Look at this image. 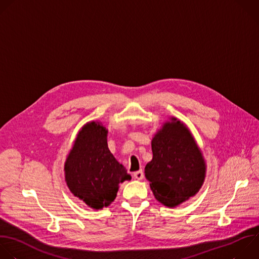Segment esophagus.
I'll list each match as a JSON object with an SVG mask.
<instances>
[{
    "label": "esophagus",
    "instance_id": "1",
    "mask_svg": "<svg viewBox=\"0 0 259 259\" xmlns=\"http://www.w3.org/2000/svg\"><path fill=\"white\" fill-rule=\"evenodd\" d=\"M133 176H134L135 179H137V180H142L143 177H144V174H143V171L140 169V170L135 171V173L133 174Z\"/></svg>",
    "mask_w": 259,
    "mask_h": 259
}]
</instances>
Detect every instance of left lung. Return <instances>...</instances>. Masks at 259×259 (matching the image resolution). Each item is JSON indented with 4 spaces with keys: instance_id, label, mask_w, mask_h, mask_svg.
<instances>
[{
    "instance_id": "obj_1",
    "label": "left lung",
    "mask_w": 259,
    "mask_h": 259,
    "mask_svg": "<svg viewBox=\"0 0 259 259\" xmlns=\"http://www.w3.org/2000/svg\"><path fill=\"white\" fill-rule=\"evenodd\" d=\"M152 159L145 165V178L154 197L175 207L201 188L206 165L192 134L184 123L170 118L151 140Z\"/></svg>"
}]
</instances>
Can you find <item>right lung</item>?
<instances>
[{"label": "right lung", "instance_id": "right-lung-1", "mask_svg": "<svg viewBox=\"0 0 259 259\" xmlns=\"http://www.w3.org/2000/svg\"><path fill=\"white\" fill-rule=\"evenodd\" d=\"M108 130L101 122L86 123L78 132L64 170L74 196L94 209L109 206L116 198L119 184L131 180L127 169L108 147Z\"/></svg>", "mask_w": 259, "mask_h": 259}]
</instances>
